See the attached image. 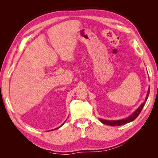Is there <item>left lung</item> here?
<instances>
[{
	"mask_svg": "<svg viewBox=\"0 0 158 158\" xmlns=\"http://www.w3.org/2000/svg\"><path fill=\"white\" fill-rule=\"evenodd\" d=\"M149 93H150V87L148 88V94L146 95V98L144 100V102L135 110V112H133L131 115L128 116V117L121 119V120H105V119H103V118H99V121H101L103 124H105V125H109V126H120V125H125V124L133 121L134 120H135V119L137 118V117L139 115V114L140 113L143 107L144 106V105L147 101L148 95H149Z\"/></svg>",
	"mask_w": 158,
	"mask_h": 158,
	"instance_id": "8db88e82",
	"label": "left lung"
}]
</instances>
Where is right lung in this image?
<instances>
[{"instance_id":"1","label":"right lung","mask_w":158,"mask_h":158,"mask_svg":"<svg viewBox=\"0 0 158 158\" xmlns=\"http://www.w3.org/2000/svg\"><path fill=\"white\" fill-rule=\"evenodd\" d=\"M65 121H64V123H65ZM64 123H63V125H61V126H60V127H58V128H55V129H52V130H51V131H54V130H56V129H58V128H60V127H62V126H63V125H64Z\"/></svg>"}]
</instances>
